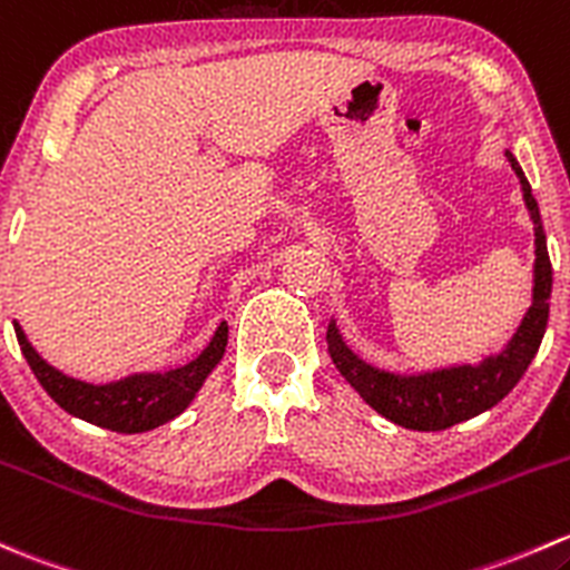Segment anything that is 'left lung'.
Listing matches in <instances>:
<instances>
[{
    "mask_svg": "<svg viewBox=\"0 0 570 570\" xmlns=\"http://www.w3.org/2000/svg\"><path fill=\"white\" fill-rule=\"evenodd\" d=\"M508 160L522 183L527 209L535 224V286H532L530 311L500 355L487 357L481 365H459V368L431 371L421 376H399L363 363L341 341L335 322L327 327V350H331L341 376L363 395L365 404L404 429L442 431L491 410L497 401H502L517 387L541 346L543 333H547L549 297H552V262H549L547 235H543L538 202L522 166L511 153H508Z\"/></svg>",
    "mask_w": 570,
    "mask_h": 570,
    "instance_id": "8db88e82",
    "label": "left lung"
}]
</instances>
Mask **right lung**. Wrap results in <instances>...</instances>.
Returning a JSON list of instances; mask_svg holds the SVG:
<instances>
[{
  "mask_svg": "<svg viewBox=\"0 0 570 570\" xmlns=\"http://www.w3.org/2000/svg\"><path fill=\"white\" fill-rule=\"evenodd\" d=\"M13 327L23 357L43 391L70 415L100 429L119 431V434H141V431L158 429L177 417L199 393L209 371L220 363L226 341H229V327L226 322H220L207 350L183 368L164 371V374H134L119 382H109V385H89V382L65 376L62 371L48 365L32 350L21 325L16 322Z\"/></svg>",
  "mask_w": 570,
  "mask_h": 570,
  "instance_id": "add662e5",
  "label": "right lung"
}]
</instances>
